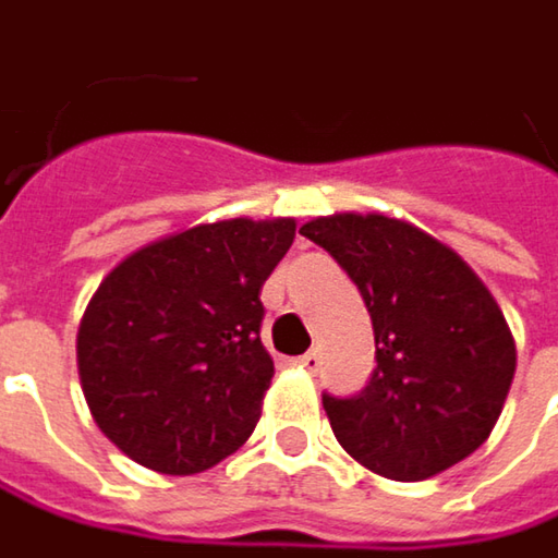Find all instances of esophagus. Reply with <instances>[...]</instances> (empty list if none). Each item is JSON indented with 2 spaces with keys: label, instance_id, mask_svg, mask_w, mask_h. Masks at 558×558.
<instances>
[{
  "label": "esophagus",
  "instance_id": "34e87169",
  "mask_svg": "<svg viewBox=\"0 0 558 558\" xmlns=\"http://www.w3.org/2000/svg\"><path fill=\"white\" fill-rule=\"evenodd\" d=\"M296 363H300L303 369H310V373H315V369H318V363H322V353H318V350L312 347V350H306L303 356H296Z\"/></svg>",
  "mask_w": 558,
  "mask_h": 558
}]
</instances>
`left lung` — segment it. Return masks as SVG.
<instances>
[{"label":"left lung","mask_w":558,"mask_h":558,"mask_svg":"<svg viewBox=\"0 0 558 558\" xmlns=\"http://www.w3.org/2000/svg\"><path fill=\"white\" fill-rule=\"evenodd\" d=\"M300 233L356 283L376 335L360 395H322L335 439L388 480H426L489 439L514 378V338L451 248L385 214L315 217Z\"/></svg>","instance_id":"obj_1"}]
</instances>
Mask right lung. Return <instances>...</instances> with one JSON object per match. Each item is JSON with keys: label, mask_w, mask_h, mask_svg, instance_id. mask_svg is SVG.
Returning <instances> with one entry per match:
<instances>
[{"label": "right lung", "mask_w": 558, "mask_h": 558, "mask_svg": "<svg viewBox=\"0 0 558 558\" xmlns=\"http://www.w3.org/2000/svg\"><path fill=\"white\" fill-rule=\"evenodd\" d=\"M293 236V217L198 223L100 280L78 325V376L122 454L157 474H202L252 436L275 376L258 293Z\"/></svg>", "instance_id": "right-lung-1"}]
</instances>
